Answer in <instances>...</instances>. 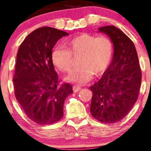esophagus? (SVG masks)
I'll return each instance as SVG.
<instances>
[{"instance_id":"34e87169","label":"esophagus","mask_w":151,"mask_h":151,"mask_svg":"<svg viewBox=\"0 0 151 151\" xmlns=\"http://www.w3.org/2000/svg\"><path fill=\"white\" fill-rule=\"evenodd\" d=\"M81 89V87H80V86H74L73 87H72V90H73L74 92H79Z\"/></svg>"}]
</instances>
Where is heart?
Here are the masks:
<instances>
[{
  "label": "heart",
  "mask_w": 151,
  "mask_h": 151,
  "mask_svg": "<svg viewBox=\"0 0 151 151\" xmlns=\"http://www.w3.org/2000/svg\"><path fill=\"white\" fill-rule=\"evenodd\" d=\"M63 47H57L52 53L54 65L63 72H68L73 63V57H78L79 66L72 70L66 81L79 84L92 79L94 74L99 76L106 71L113 55V45L109 38L82 34L66 41Z\"/></svg>",
  "instance_id": "heart-1"
}]
</instances>
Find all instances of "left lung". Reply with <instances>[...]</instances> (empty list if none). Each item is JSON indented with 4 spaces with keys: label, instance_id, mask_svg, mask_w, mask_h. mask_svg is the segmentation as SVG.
I'll return each instance as SVG.
<instances>
[{
    "label": "left lung",
    "instance_id": "left-lung-1",
    "mask_svg": "<svg viewBox=\"0 0 151 151\" xmlns=\"http://www.w3.org/2000/svg\"><path fill=\"white\" fill-rule=\"evenodd\" d=\"M98 31L110 38L114 52L101 79L90 87L92 92L90 112L98 121L116 123L124 119L135 104L142 72L133 42L122 30L108 25Z\"/></svg>",
    "mask_w": 151,
    "mask_h": 151
}]
</instances>
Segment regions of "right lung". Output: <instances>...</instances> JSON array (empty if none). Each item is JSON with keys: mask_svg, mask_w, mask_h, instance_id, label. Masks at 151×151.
Returning <instances> with one entry per match:
<instances>
[{"mask_svg": "<svg viewBox=\"0 0 151 151\" xmlns=\"http://www.w3.org/2000/svg\"><path fill=\"white\" fill-rule=\"evenodd\" d=\"M69 35L53 27H43L25 38L17 52L13 78L16 99L30 119L41 125L59 121L66 97L72 86H58L59 78L52 59L58 40Z\"/></svg>", "mask_w": 151, "mask_h": 151, "instance_id": "1", "label": "right lung"}]
</instances>
